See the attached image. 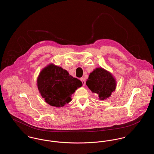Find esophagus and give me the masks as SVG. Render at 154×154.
<instances>
[{"label": "esophagus", "instance_id": "esophagus-1", "mask_svg": "<svg viewBox=\"0 0 154 154\" xmlns=\"http://www.w3.org/2000/svg\"><path fill=\"white\" fill-rule=\"evenodd\" d=\"M80 80L81 81V82H82V84H83V85L84 86V85H85V79H84V78H81Z\"/></svg>", "mask_w": 154, "mask_h": 154}]
</instances>
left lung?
Here are the masks:
<instances>
[{
  "instance_id": "obj_1",
  "label": "left lung",
  "mask_w": 154,
  "mask_h": 154,
  "mask_svg": "<svg viewBox=\"0 0 154 154\" xmlns=\"http://www.w3.org/2000/svg\"><path fill=\"white\" fill-rule=\"evenodd\" d=\"M88 88L95 93L100 100H107L117 87V81L109 71L101 67H96L86 81Z\"/></svg>"
}]
</instances>
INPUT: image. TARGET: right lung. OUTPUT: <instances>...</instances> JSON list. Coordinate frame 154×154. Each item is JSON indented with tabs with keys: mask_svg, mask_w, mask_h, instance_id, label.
Wrapping results in <instances>:
<instances>
[{
	"mask_svg": "<svg viewBox=\"0 0 154 154\" xmlns=\"http://www.w3.org/2000/svg\"><path fill=\"white\" fill-rule=\"evenodd\" d=\"M82 85L80 80L52 63L44 67L37 79V87L45 102L56 107L70 102L72 94Z\"/></svg>",
	"mask_w": 154,
	"mask_h": 154,
	"instance_id": "1",
	"label": "right lung"
}]
</instances>
